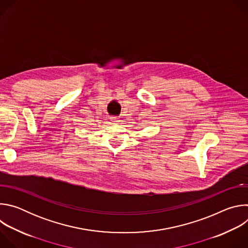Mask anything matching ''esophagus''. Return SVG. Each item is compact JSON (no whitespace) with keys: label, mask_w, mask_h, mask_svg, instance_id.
Here are the masks:
<instances>
[{"label":"esophagus","mask_w":248,"mask_h":248,"mask_svg":"<svg viewBox=\"0 0 248 248\" xmlns=\"http://www.w3.org/2000/svg\"><path fill=\"white\" fill-rule=\"evenodd\" d=\"M110 119H111V121H112L113 124H118V123L120 122V119H119L118 117H111Z\"/></svg>","instance_id":"1"}]
</instances>
